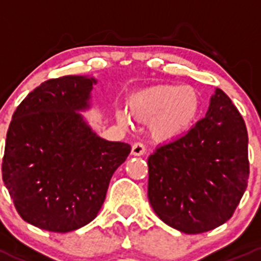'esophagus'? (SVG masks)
Instances as JSON below:
<instances>
[{"label":"esophagus","instance_id":"34e87169","mask_svg":"<svg viewBox=\"0 0 261 261\" xmlns=\"http://www.w3.org/2000/svg\"><path fill=\"white\" fill-rule=\"evenodd\" d=\"M145 146H144V144L141 143H135L131 147V154L134 155V156H141V155L145 154Z\"/></svg>","mask_w":261,"mask_h":261}]
</instances>
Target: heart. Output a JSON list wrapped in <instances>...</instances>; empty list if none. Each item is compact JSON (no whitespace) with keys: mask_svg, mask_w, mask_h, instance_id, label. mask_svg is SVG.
Segmentation results:
<instances>
[{"mask_svg":"<svg viewBox=\"0 0 261 261\" xmlns=\"http://www.w3.org/2000/svg\"><path fill=\"white\" fill-rule=\"evenodd\" d=\"M128 112L139 121H147V130L158 141L174 140L191 130L201 111V96L192 86L172 83L152 84L133 93ZM122 125H128L127 115L118 112Z\"/></svg>","mask_w":261,"mask_h":261,"instance_id":"obj_1","label":"heart"}]
</instances>
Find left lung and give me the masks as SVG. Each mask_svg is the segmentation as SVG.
I'll list each match as a JSON object with an SVG mask.
<instances>
[{"label": "left lung", "instance_id": "obj_1", "mask_svg": "<svg viewBox=\"0 0 261 261\" xmlns=\"http://www.w3.org/2000/svg\"><path fill=\"white\" fill-rule=\"evenodd\" d=\"M247 141L240 112L216 88L206 117L147 159V197L158 217L184 233L230 220L247 187Z\"/></svg>", "mask_w": 261, "mask_h": 261}]
</instances>
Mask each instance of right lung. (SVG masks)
Here are the masks:
<instances>
[{"mask_svg":"<svg viewBox=\"0 0 261 261\" xmlns=\"http://www.w3.org/2000/svg\"><path fill=\"white\" fill-rule=\"evenodd\" d=\"M97 80L64 75L25 97L6 135L2 178L23 221L69 232L96 218L115 170L131 146L97 135L80 112Z\"/></svg>","mask_w":261,"mask_h":261,"instance_id":"obj_1","label":"right lung"}]
</instances>
